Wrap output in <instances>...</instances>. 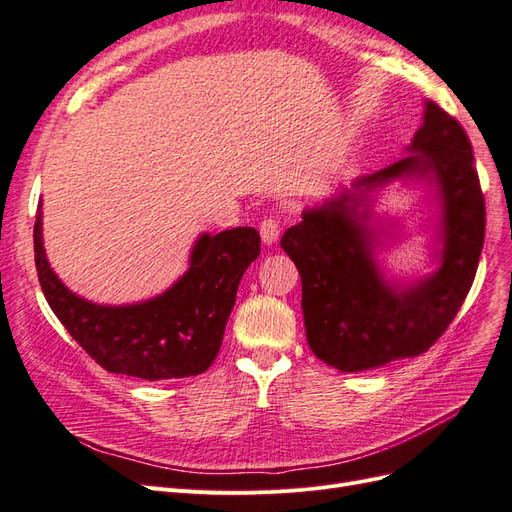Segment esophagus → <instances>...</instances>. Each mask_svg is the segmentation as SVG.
<instances>
[{"mask_svg": "<svg viewBox=\"0 0 512 512\" xmlns=\"http://www.w3.org/2000/svg\"><path fill=\"white\" fill-rule=\"evenodd\" d=\"M259 236H261V242H264V246H274L281 238L279 221H274V218H266V221L259 225Z\"/></svg>", "mask_w": 512, "mask_h": 512, "instance_id": "1", "label": "esophagus"}]
</instances>
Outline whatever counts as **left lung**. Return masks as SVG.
I'll return each mask as SVG.
<instances>
[{
  "label": "left lung",
  "mask_w": 512,
  "mask_h": 512,
  "mask_svg": "<svg viewBox=\"0 0 512 512\" xmlns=\"http://www.w3.org/2000/svg\"><path fill=\"white\" fill-rule=\"evenodd\" d=\"M394 181L420 187L432 227L429 273L390 275L378 253L404 237L376 199ZM485 242V197L461 124L425 100L405 156L302 210L281 246L302 279L306 341L343 373L418 356L440 339L470 291Z\"/></svg>",
  "instance_id": "8db88e82"
}]
</instances>
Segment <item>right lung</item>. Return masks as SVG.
<instances>
[{
  "label": "right lung",
  "mask_w": 512,
  "mask_h": 512,
  "mask_svg": "<svg viewBox=\"0 0 512 512\" xmlns=\"http://www.w3.org/2000/svg\"><path fill=\"white\" fill-rule=\"evenodd\" d=\"M34 253L40 287L70 337L109 373L156 382L210 369L242 274L259 257V233L253 227L201 233L180 279L163 294L130 304H98L62 283L42 240V201Z\"/></svg>",
  "instance_id": "add662e5"
}]
</instances>
